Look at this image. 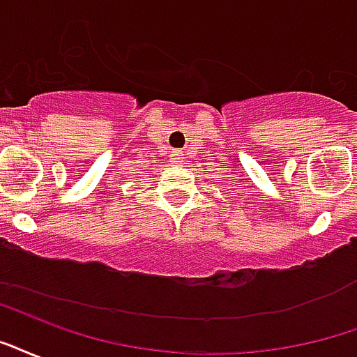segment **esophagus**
<instances>
[{"instance_id":"esophagus-1","label":"esophagus","mask_w":357,"mask_h":357,"mask_svg":"<svg viewBox=\"0 0 357 357\" xmlns=\"http://www.w3.org/2000/svg\"><path fill=\"white\" fill-rule=\"evenodd\" d=\"M172 157H174V160H176V162H181V159H183V153H181L179 149H176V151L172 153Z\"/></svg>"}]
</instances>
